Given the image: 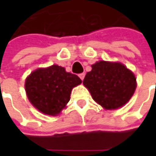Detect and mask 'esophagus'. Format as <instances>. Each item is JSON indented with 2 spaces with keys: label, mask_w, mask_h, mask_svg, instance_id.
<instances>
[{
  "label": "esophagus",
  "mask_w": 156,
  "mask_h": 156,
  "mask_svg": "<svg viewBox=\"0 0 156 156\" xmlns=\"http://www.w3.org/2000/svg\"><path fill=\"white\" fill-rule=\"evenodd\" d=\"M78 76H79V78H81V80H83V78H84V77H85V73H80V74L78 75Z\"/></svg>",
  "instance_id": "esophagus-1"
}]
</instances>
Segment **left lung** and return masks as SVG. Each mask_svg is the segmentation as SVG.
Masks as SVG:
<instances>
[{
  "mask_svg": "<svg viewBox=\"0 0 156 156\" xmlns=\"http://www.w3.org/2000/svg\"><path fill=\"white\" fill-rule=\"evenodd\" d=\"M83 83L98 105L106 109H115L125 105L134 94L136 78L121 63L100 61L92 65Z\"/></svg>",
  "mask_w": 156,
  "mask_h": 156,
  "instance_id": "left-lung-1",
  "label": "left lung"
}]
</instances>
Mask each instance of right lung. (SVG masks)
<instances>
[{
    "label": "right lung",
    "instance_id": "1",
    "mask_svg": "<svg viewBox=\"0 0 156 156\" xmlns=\"http://www.w3.org/2000/svg\"><path fill=\"white\" fill-rule=\"evenodd\" d=\"M81 83L76 74L52 65L32 73L26 80L25 88L28 99L39 111L57 115L70 100L73 88Z\"/></svg>",
    "mask_w": 156,
    "mask_h": 156
}]
</instances>
